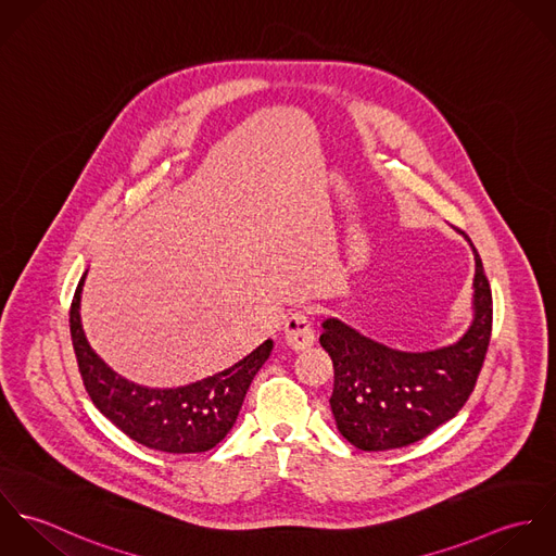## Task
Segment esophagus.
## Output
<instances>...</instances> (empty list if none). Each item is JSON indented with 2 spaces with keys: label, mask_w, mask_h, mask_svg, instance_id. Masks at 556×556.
Returning a JSON list of instances; mask_svg holds the SVG:
<instances>
[{
  "label": "esophagus",
  "mask_w": 556,
  "mask_h": 556,
  "mask_svg": "<svg viewBox=\"0 0 556 556\" xmlns=\"http://www.w3.org/2000/svg\"><path fill=\"white\" fill-rule=\"evenodd\" d=\"M285 342L293 351H302L315 344V329L306 313H293L285 323Z\"/></svg>",
  "instance_id": "esophagus-1"
}]
</instances>
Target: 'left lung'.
Masks as SVG:
<instances>
[{
  "instance_id": "8db88e82",
  "label": "left lung",
  "mask_w": 556,
  "mask_h": 556,
  "mask_svg": "<svg viewBox=\"0 0 556 556\" xmlns=\"http://www.w3.org/2000/svg\"><path fill=\"white\" fill-rule=\"evenodd\" d=\"M473 320L443 349L406 353L379 344L338 318L323 320L320 346L333 362L331 413L340 434L364 452L421 441L471 396L492 331V293L476 248Z\"/></svg>"
}]
</instances>
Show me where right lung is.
I'll use <instances>...</instances> for the list:
<instances>
[{
    "instance_id": "right-lung-1",
    "label": "right lung",
    "mask_w": 556,
    "mask_h": 556,
    "mask_svg": "<svg viewBox=\"0 0 556 556\" xmlns=\"http://www.w3.org/2000/svg\"><path fill=\"white\" fill-rule=\"evenodd\" d=\"M85 276L71 306V336L83 386L96 408L132 441L156 452L201 454L216 447L233 428L245 392L274 342L265 340L236 366L190 386H137L113 372L85 338L79 313Z\"/></svg>"
}]
</instances>
